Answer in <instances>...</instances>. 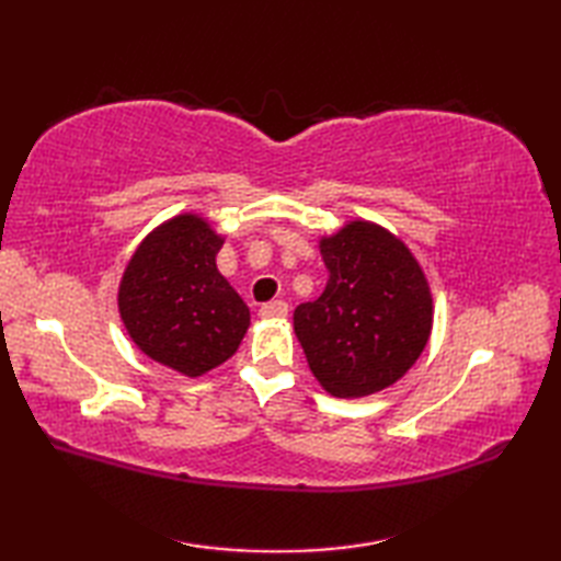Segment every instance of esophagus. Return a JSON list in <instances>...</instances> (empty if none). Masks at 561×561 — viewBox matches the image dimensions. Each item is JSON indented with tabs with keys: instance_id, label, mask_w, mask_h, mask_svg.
Wrapping results in <instances>:
<instances>
[{
	"instance_id": "1",
	"label": "esophagus",
	"mask_w": 561,
	"mask_h": 561,
	"mask_svg": "<svg viewBox=\"0 0 561 561\" xmlns=\"http://www.w3.org/2000/svg\"><path fill=\"white\" fill-rule=\"evenodd\" d=\"M287 313H289V304L287 301H270V304H262L260 306V318H265V320L287 318Z\"/></svg>"
}]
</instances>
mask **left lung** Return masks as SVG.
<instances>
[{
    "label": "left lung",
    "instance_id": "1",
    "mask_svg": "<svg viewBox=\"0 0 561 561\" xmlns=\"http://www.w3.org/2000/svg\"><path fill=\"white\" fill-rule=\"evenodd\" d=\"M320 255L330 279L316 301L296 306L294 332L330 396H374L424 352L432 289L412 250L374 221L354 219L323 236Z\"/></svg>",
    "mask_w": 561,
    "mask_h": 561
}]
</instances>
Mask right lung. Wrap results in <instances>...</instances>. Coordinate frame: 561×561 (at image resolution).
Here are the masks:
<instances>
[{
    "instance_id": "obj_1",
    "label": "right lung",
    "mask_w": 561,
    "mask_h": 561,
    "mask_svg": "<svg viewBox=\"0 0 561 561\" xmlns=\"http://www.w3.org/2000/svg\"><path fill=\"white\" fill-rule=\"evenodd\" d=\"M221 245L205 217L178 214L137 245L117 289L127 335L187 378L231 359L250 325L248 306L217 270Z\"/></svg>"
}]
</instances>
